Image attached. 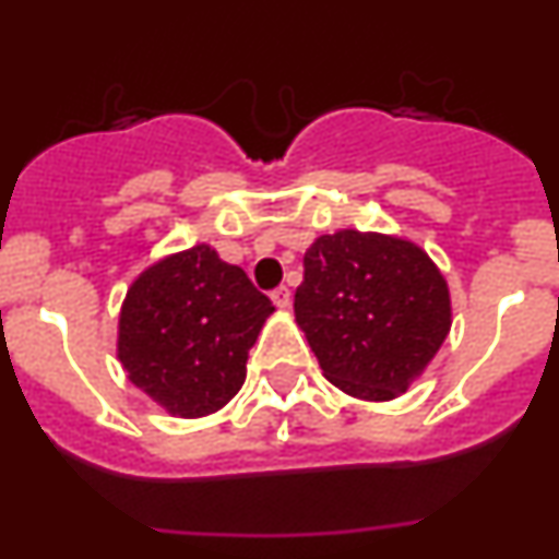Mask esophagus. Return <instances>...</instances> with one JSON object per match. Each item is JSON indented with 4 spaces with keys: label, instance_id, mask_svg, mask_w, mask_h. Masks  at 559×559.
Here are the masks:
<instances>
[{
    "label": "esophagus",
    "instance_id": "1",
    "mask_svg": "<svg viewBox=\"0 0 559 559\" xmlns=\"http://www.w3.org/2000/svg\"><path fill=\"white\" fill-rule=\"evenodd\" d=\"M273 302L281 308V311H286V308L292 306V292L286 289V286H278V289L273 292Z\"/></svg>",
    "mask_w": 559,
    "mask_h": 559
}]
</instances>
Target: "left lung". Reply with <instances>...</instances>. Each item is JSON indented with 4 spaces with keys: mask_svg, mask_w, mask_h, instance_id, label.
<instances>
[{
    "mask_svg": "<svg viewBox=\"0 0 559 559\" xmlns=\"http://www.w3.org/2000/svg\"><path fill=\"white\" fill-rule=\"evenodd\" d=\"M302 262L295 319L324 379L365 403L408 392L452 330V295L430 253L397 235L337 229Z\"/></svg>",
    "mask_w": 559,
    "mask_h": 559,
    "instance_id": "8db88e82",
    "label": "left lung"
}]
</instances>
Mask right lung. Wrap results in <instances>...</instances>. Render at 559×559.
<instances>
[{
	"label": "right lung",
	"instance_id": "right-lung-1",
	"mask_svg": "<svg viewBox=\"0 0 559 559\" xmlns=\"http://www.w3.org/2000/svg\"><path fill=\"white\" fill-rule=\"evenodd\" d=\"M273 311L238 264L197 243L156 259L129 284L116 357L159 408L200 419L240 392L248 348Z\"/></svg>",
	"mask_w": 559,
	"mask_h": 559
}]
</instances>
